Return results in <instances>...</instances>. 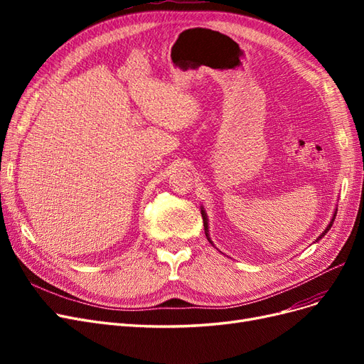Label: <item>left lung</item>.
<instances>
[{
	"label": "left lung",
	"mask_w": 364,
	"mask_h": 364,
	"mask_svg": "<svg viewBox=\"0 0 364 364\" xmlns=\"http://www.w3.org/2000/svg\"><path fill=\"white\" fill-rule=\"evenodd\" d=\"M200 213H202V217H203L205 235H206V238H208V241H209V243H211V245L214 246V243H213V241H211V237H209V225H208V215H206V211H205V208H203V206H200ZM336 214H337V211H334V214H333V218H331V222H329V223H328V226L325 228V230H323V232H322L321 235H318V237L316 238V241H318V240H321V238H323V237L326 235V232H328V230H329V229H331V226H333V223H334V218H336Z\"/></svg>",
	"instance_id": "1"
}]
</instances>
